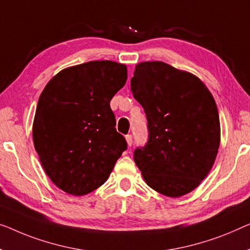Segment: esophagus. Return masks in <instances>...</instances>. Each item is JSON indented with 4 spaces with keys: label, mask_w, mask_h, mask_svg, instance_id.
Segmentation results:
<instances>
[{
    "label": "esophagus",
    "mask_w": 250,
    "mask_h": 250,
    "mask_svg": "<svg viewBox=\"0 0 250 250\" xmlns=\"http://www.w3.org/2000/svg\"><path fill=\"white\" fill-rule=\"evenodd\" d=\"M125 139H126V143H128V146L131 147V146H132V143H133L132 136H131V135H126V136H125Z\"/></svg>",
    "instance_id": "esophagus-1"
}]
</instances>
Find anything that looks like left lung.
I'll return each mask as SVG.
<instances>
[{
    "label": "left lung",
    "mask_w": 250,
    "mask_h": 250,
    "mask_svg": "<svg viewBox=\"0 0 250 250\" xmlns=\"http://www.w3.org/2000/svg\"><path fill=\"white\" fill-rule=\"evenodd\" d=\"M133 98L144 107L148 140L133 161L152 189L169 197L206 178L220 145V121L210 91L192 74L163 62L136 66Z\"/></svg>",
    "instance_id": "obj_1"
}]
</instances>
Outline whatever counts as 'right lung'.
Listing matches in <instances>:
<instances>
[{
  "label": "right lung",
  "mask_w": 250,
  "mask_h": 250,
  "mask_svg": "<svg viewBox=\"0 0 250 250\" xmlns=\"http://www.w3.org/2000/svg\"><path fill=\"white\" fill-rule=\"evenodd\" d=\"M126 78L125 65L88 62L62 69L40 95L33 144L44 172L68 194L85 195L105 183L128 147L110 107Z\"/></svg>",
  "instance_id": "1"
}]
</instances>
